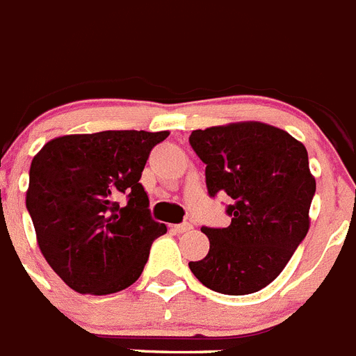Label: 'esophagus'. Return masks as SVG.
Instances as JSON below:
<instances>
[{
    "label": "esophagus",
    "instance_id": "obj_1",
    "mask_svg": "<svg viewBox=\"0 0 356 356\" xmlns=\"http://www.w3.org/2000/svg\"><path fill=\"white\" fill-rule=\"evenodd\" d=\"M172 229L175 231V233H188V231L190 229H193V225L190 224V222H182V224H175V225H172Z\"/></svg>",
    "mask_w": 356,
    "mask_h": 356
}]
</instances>
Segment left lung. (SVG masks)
Returning <instances> with one entry per match:
<instances>
[{
  "mask_svg": "<svg viewBox=\"0 0 356 356\" xmlns=\"http://www.w3.org/2000/svg\"><path fill=\"white\" fill-rule=\"evenodd\" d=\"M190 145L206 165L209 197L227 193V227H206L209 252L190 261L204 286L227 296L265 289L289 264L310 227L315 179L305 145L259 122L193 131Z\"/></svg>",
  "mask_w": 356,
  "mask_h": 356,
  "instance_id": "left-lung-1",
  "label": "left lung"
}]
</instances>
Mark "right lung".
Wrapping results in <instances>:
<instances>
[{
  "instance_id": "obj_1",
  "label": "right lung",
  "mask_w": 356,
  "mask_h": 356,
  "mask_svg": "<svg viewBox=\"0 0 356 356\" xmlns=\"http://www.w3.org/2000/svg\"><path fill=\"white\" fill-rule=\"evenodd\" d=\"M166 138V131L63 136L33 157L26 209L37 243L75 292L107 296L141 276L166 225L150 215L140 179L150 150Z\"/></svg>"
}]
</instances>
